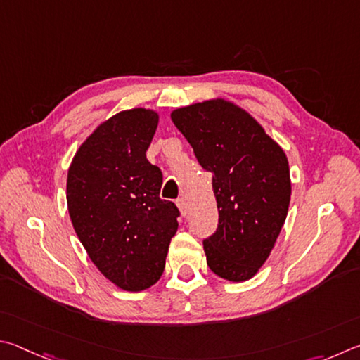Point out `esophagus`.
<instances>
[{
    "label": "esophagus",
    "mask_w": 360,
    "mask_h": 360,
    "mask_svg": "<svg viewBox=\"0 0 360 360\" xmlns=\"http://www.w3.org/2000/svg\"><path fill=\"white\" fill-rule=\"evenodd\" d=\"M176 207H179L181 217H186L188 215V204H186V200L184 198L176 199Z\"/></svg>",
    "instance_id": "34e87169"
}]
</instances>
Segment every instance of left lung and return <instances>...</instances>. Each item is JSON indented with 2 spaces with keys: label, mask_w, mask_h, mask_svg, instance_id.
Masks as SVG:
<instances>
[{
  "label": "left lung",
  "mask_w": 360,
  "mask_h": 360,
  "mask_svg": "<svg viewBox=\"0 0 360 360\" xmlns=\"http://www.w3.org/2000/svg\"><path fill=\"white\" fill-rule=\"evenodd\" d=\"M198 161L213 174L218 228L204 240L207 266L228 281H247L275 247L291 200L285 151L247 110L223 98L170 113Z\"/></svg>",
  "instance_id": "obj_1"
}]
</instances>
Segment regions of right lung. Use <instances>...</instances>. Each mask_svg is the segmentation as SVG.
<instances>
[{
  "mask_svg": "<svg viewBox=\"0 0 360 360\" xmlns=\"http://www.w3.org/2000/svg\"><path fill=\"white\" fill-rule=\"evenodd\" d=\"M158 113L136 107L101 123L74 155L66 199L75 234L94 266L123 291H143L161 278L180 215L162 200V174L145 151Z\"/></svg>",
  "mask_w": 360,
  "mask_h": 360,
  "instance_id": "obj_1",
  "label": "right lung"
}]
</instances>
